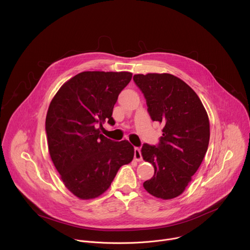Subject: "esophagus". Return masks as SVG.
<instances>
[{
    "label": "esophagus",
    "instance_id": "obj_1",
    "mask_svg": "<svg viewBox=\"0 0 250 250\" xmlns=\"http://www.w3.org/2000/svg\"><path fill=\"white\" fill-rule=\"evenodd\" d=\"M134 160L141 162L143 160V156H142V151L140 147H134Z\"/></svg>",
    "mask_w": 250,
    "mask_h": 250
}]
</instances>
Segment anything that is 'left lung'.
<instances>
[{
    "mask_svg": "<svg viewBox=\"0 0 250 250\" xmlns=\"http://www.w3.org/2000/svg\"><path fill=\"white\" fill-rule=\"evenodd\" d=\"M153 122L164 126L156 146L144 144L142 154L154 167L144 188L170 199L183 193L200 167L209 144V121L194 90L170 74L134 75Z\"/></svg>",
    "mask_w": 250,
    "mask_h": 250,
    "instance_id": "obj_1",
    "label": "left lung"
}]
</instances>
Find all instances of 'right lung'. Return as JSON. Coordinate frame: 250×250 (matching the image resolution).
<instances>
[{
	"label": "right lung",
	"mask_w": 250,
	"mask_h": 250,
	"mask_svg": "<svg viewBox=\"0 0 250 250\" xmlns=\"http://www.w3.org/2000/svg\"><path fill=\"white\" fill-rule=\"evenodd\" d=\"M132 77L128 72H83L52 100L46 132L52 161L65 188L82 199L103 194L134 149L127 141L105 138L103 124H115L113 105Z\"/></svg>",
	"instance_id": "1"
}]
</instances>
